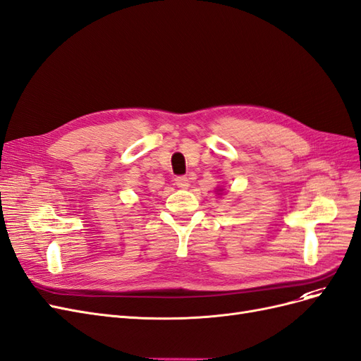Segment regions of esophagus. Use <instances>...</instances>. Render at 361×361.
<instances>
[{
    "label": "esophagus",
    "instance_id": "1",
    "mask_svg": "<svg viewBox=\"0 0 361 361\" xmlns=\"http://www.w3.org/2000/svg\"><path fill=\"white\" fill-rule=\"evenodd\" d=\"M174 180H176V185L179 188H188L190 187V179L187 176H178Z\"/></svg>",
    "mask_w": 361,
    "mask_h": 361
}]
</instances>
